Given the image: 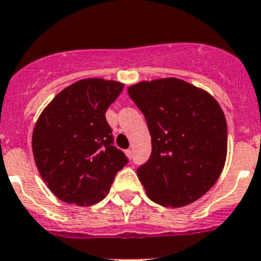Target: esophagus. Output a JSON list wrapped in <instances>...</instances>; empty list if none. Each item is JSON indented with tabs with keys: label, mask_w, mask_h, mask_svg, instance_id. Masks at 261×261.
Wrapping results in <instances>:
<instances>
[{
	"label": "esophagus",
	"mask_w": 261,
	"mask_h": 261,
	"mask_svg": "<svg viewBox=\"0 0 261 261\" xmlns=\"http://www.w3.org/2000/svg\"><path fill=\"white\" fill-rule=\"evenodd\" d=\"M126 155L131 159V158H133V150H131V148H128V150H126Z\"/></svg>",
	"instance_id": "1"
}]
</instances>
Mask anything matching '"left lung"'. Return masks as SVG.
I'll return each instance as SVG.
<instances>
[{"instance_id":"1","label":"left lung","mask_w":261,"mask_h":261,"mask_svg":"<svg viewBox=\"0 0 261 261\" xmlns=\"http://www.w3.org/2000/svg\"><path fill=\"white\" fill-rule=\"evenodd\" d=\"M127 91L151 135V156L137 171L147 196L164 207L198 200L224 167L227 122L222 107L207 91L178 78L144 81Z\"/></svg>"}]
</instances>
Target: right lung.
Here are the masks:
<instances>
[{"instance_id": "obj_1", "label": "right lung", "mask_w": 261, "mask_h": 261, "mask_svg": "<svg viewBox=\"0 0 261 261\" xmlns=\"http://www.w3.org/2000/svg\"><path fill=\"white\" fill-rule=\"evenodd\" d=\"M122 90L123 83L117 81L81 80L57 94L39 115L33 155L50 191L62 201L95 204L128 162L113 144L105 117Z\"/></svg>"}]
</instances>
